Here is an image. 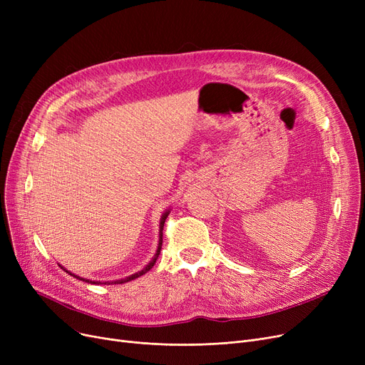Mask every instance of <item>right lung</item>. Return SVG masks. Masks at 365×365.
I'll use <instances>...</instances> for the list:
<instances>
[{
  "label": "right lung",
  "instance_id": "add662e5",
  "mask_svg": "<svg viewBox=\"0 0 365 365\" xmlns=\"http://www.w3.org/2000/svg\"><path fill=\"white\" fill-rule=\"evenodd\" d=\"M168 210L167 212L163 215V217H161V222H160V242H158V248H157V255L153 256V259L149 262V264H146V267H143V269L140 271V272H138V274H134V275H130V277H127V278H124V279H118V281H112L110 284H124V282H127V281H131V279H134V278H139V277H142L143 274H146L149 269H152V266L155 264V262H157V259H158V256H160V252H161V245H163V229H164V223H165V219H167V216H168ZM62 267V266H61ZM63 271H66L65 267H63ZM69 275H72L73 278H76V279H83V281H86V282H90V284H101V282H98V281H90V279H84V278H80L78 275H73V274H71L69 271H66ZM103 284H106V282H103Z\"/></svg>",
  "mask_w": 365,
  "mask_h": 365
}]
</instances>
